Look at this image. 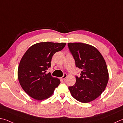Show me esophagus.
I'll return each mask as SVG.
<instances>
[{"instance_id":"obj_1","label":"esophagus","mask_w":123,"mask_h":123,"mask_svg":"<svg viewBox=\"0 0 123 123\" xmlns=\"http://www.w3.org/2000/svg\"><path fill=\"white\" fill-rule=\"evenodd\" d=\"M67 77H68V74H64V75H63V76L61 77V79H63V80H64V79H65Z\"/></svg>"}]
</instances>
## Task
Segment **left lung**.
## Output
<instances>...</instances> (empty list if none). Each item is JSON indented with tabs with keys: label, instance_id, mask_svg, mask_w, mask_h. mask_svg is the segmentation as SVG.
Masks as SVG:
<instances>
[{
	"label": "left lung",
	"instance_id": "left-lung-1",
	"mask_svg": "<svg viewBox=\"0 0 123 123\" xmlns=\"http://www.w3.org/2000/svg\"><path fill=\"white\" fill-rule=\"evenodd\" d=\"M68 47L80 68V77H76L74 85L68 87L72 96L87 103L101 95L109 81V72L102 54L95 47L83 43H68Z\"/></svg>",
	"mask_w": 123,
	"mask_h": 123
}]
</instances>
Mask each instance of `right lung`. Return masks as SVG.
I'll use <instances>...</instances> for the list:
<instances>
[{
  "label": "right lung",
  "instance_id": "obj_1",
  "mask_svg": "<svg viewBox=\"0 0 123 123\" xmlns=\"http://www.w3.org/2000/svg\"><path fill=\"white\" fill-rule=\"evenodd\" d=\"M65 43L41 42L32 45L20 60L18 78L22 89L28 95L36 100H42L52 95L60 83L57 78L46 74L51 66L54 54L61 51Z\"/></svg>",
  "mask_w": 123,
  "mask_h": 123
}]
</instances>
